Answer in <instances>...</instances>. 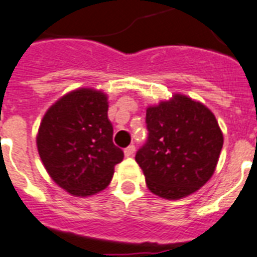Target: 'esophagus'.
<instances>
[{"label":"esophagus","instance_id":"esophagus-1","mask_svg":"<svg viewBox=\"0 0 257 257\" xmlns=\"http://www.w3.org/2000/svg\"><path fill=\"white\" fill-rule=\"evenodd\" d=\"M134 153H135V146H128V147H127V149H124V155H126L127 158H130V157H133V155H134Z\"/></svg>","mask_w":257,"mask_h":257}]
</instances>
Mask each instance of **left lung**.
<instances>
[{"instance_id":"8db88e82","label":"left lung","mask_w":257,"mask_h":257,"mask_svg":"<svg viewBox=\"0 0 257 257\" xmlns=\"http://www.w3.org/2000/svg\"><path fill=\"white\" fill-rule=\"evenodd\" d=\"M149 139L135 161L153 194L168 200L194 194L211 179L223 133L210 108L183 94L146 110Z\"/></svg>"}]
</instances>
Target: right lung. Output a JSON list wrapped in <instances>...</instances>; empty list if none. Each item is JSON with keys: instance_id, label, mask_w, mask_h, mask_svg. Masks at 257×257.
I'll list each match as a JSON object with an SVG mask.
<instances>
[{"instance_id": "1", "label": "right lung", "mask_w": 257, "mask_h": 257, "mask_svg": "<svg viewBox=\"0 0 257 257\" xmlns=\"http://www.w3.org/2000/svg\"><path fill=\"white\" fill-rule=\"evenodd\" d=\"M107 94L79 87L51 104L41 120L37 149L45 170L73 196H91L110 184L123 151L112 143Z\"/></svg>"}]
</instances>
